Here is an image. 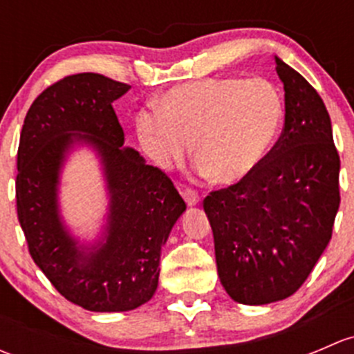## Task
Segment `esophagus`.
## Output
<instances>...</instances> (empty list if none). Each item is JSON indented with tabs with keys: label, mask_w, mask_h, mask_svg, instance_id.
Wrapping results in <instances>:
<instances>
[{
	"label": "esophagus",
	"mask_w": 354,
	"mask_h": 354,
	"mask_svg": "<svg viewBox=\"0 0 354 354\" xmlns=\"http://www.w3.org/2000/svg\"><path fill=\"white\" fill-rule=\"evenodd\" d=\"M183 198H185V202L188 203V205H197V203L200 202L198 194L194 190V188H185Z\"/></svg>",
	"instance_id": "34e87169"
}]
</instances>
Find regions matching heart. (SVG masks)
Returning <instances> with one entry per match:
<instances>
[{
  "mask_svg": "<svg viewBox=\"0 0 354 354\" xmlns=\"http://www.w3.org/2000/svg\"><path fill=\"white\" fill-rule=\"evenodd\" d=\"M137 114L142 151L157 166L194 157L210 180L234 185L272 151L284 120L279 88L262 77H216L169 88Z\"/></svg>",
  "mask_w": 354,
  "mask_h": 354,
  "instance_id": "b5f03b06",
  "label": "heart"
}]
</instances>
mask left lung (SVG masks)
<instances>
[{
  "mask_svg": "<svg viewBox=\"0 0 354 354\" xmlns=\"http://www.w3.org/2000/svg\"><path fill=\"white\" fill-rule=\"evenodd\" d=\"M284 85V128L262 164L240 183L203 198L217 274L243 305L295 295L332 238L339 160L322 97L276 56Z\"/></svg>",
  "mask_w": 354,
  "mask_h": 354,
  "instance_id": "8db88e82",
  "label": "left lung"
}]
</instances>
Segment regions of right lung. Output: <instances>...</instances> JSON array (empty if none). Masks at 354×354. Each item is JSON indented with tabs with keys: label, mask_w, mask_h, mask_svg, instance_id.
Here are the masks:
<instances>
[{
	"label": "right lung",
	"mask_w": 354,
	"mask_h": 354,
	"mask_svg": "<svg viewBox=\"0 0 354 354\" xmlns=\"http://www.w3.org/2000/svg\"><path fill=\"white\" fill-rule=\"evenodd\" d=\"M130 85L99 73L49 85L25 116L17 154V214L35 266L68 301L91 312H128L154 296L160 248L187 203L164 171L149 166L113 102ZM73 141L100 152L111 195L106 240L85 252L57 214V176Z\"/></svg>",
	"instance_id": "right-lung-1"
}]
</instances>
